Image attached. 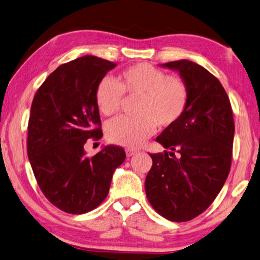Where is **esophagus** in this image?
<instances>
[{
  "label": "esophagus",
  "mask_w": 260,
  "mask_h": 260,
  "mask_svg": "<svg viewBox=\"0 0 260 260\" xmlns=\"http://www.w3.org/2000/svg\"><path fill=\"white\" fill-rule=\"evenodd\" d=\"M125 154H126L127 157H130V156L135 155V154H137V151H136V149H133V148H126Z\"/></svg>",
  "instance_id": "esophagus-1"
}]
</instances>
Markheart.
Returning a JSON list of instances; mask_svg holds the SVG:
<instances>
[{
  "mask_svg": "<svg viewBox=\"0 0 260 260\" xmlns=\"http://www.w3.org/2000/svg\"><path fill=\"white\" fill-rule=\"evenodd\" d=\"M123 94L139 95L137 116L114 118L106 126L109 143L123 147H139L155 133L156 125L176 124L187 108L188 88L184 80L166 73L147 62L125 68L117 81L104 77L95 88V103L106 116L120 112Z\"/></svg>",
  "mask_w": 260,
  "mask_h": 260,
  "instance_id": "heart-1",
  "label": "heart"
}]
</instances>
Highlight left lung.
Listing matches in <instances>:
<instances>
[{"instance_id":"8db88e82","label":"left lung","mask_w":260,"mask_h":260,"mask_svg":"<svg viewBox=\"0 0 260 260\" xmlns=\"http://www.w3.org/2000/svg\"><path fill=\"white\" fill-rule=\"evenodd\" d=\"M161 66L179 72L188 88V104L180 120L156 138L170 151L149 154L153 166L145 190L162 217L188 221L207 210L230 174L233 112L219 80L204 67L186 59Z\"/></svg>"}]
</instances>
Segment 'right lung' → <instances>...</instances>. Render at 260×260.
<instances>
[{"label":"right lung","mask_w":260,"mask_h":260,"mask_svg":"<svg viewBox=\"0 0 260 260\" xmlns=\"http://www.w3.org/2000/svg\"><path fill=\"white\" fill-rule=\"evenodd\" d=\"M116 63L84 56L62 63L34 95L27 154L41 190L53 206L73 215L89 212L106 199L124 149L105 146L92 157L84 145L103 137L95 88Z\"/></svg>","instance_id":"obj_1"}]
</instances>
